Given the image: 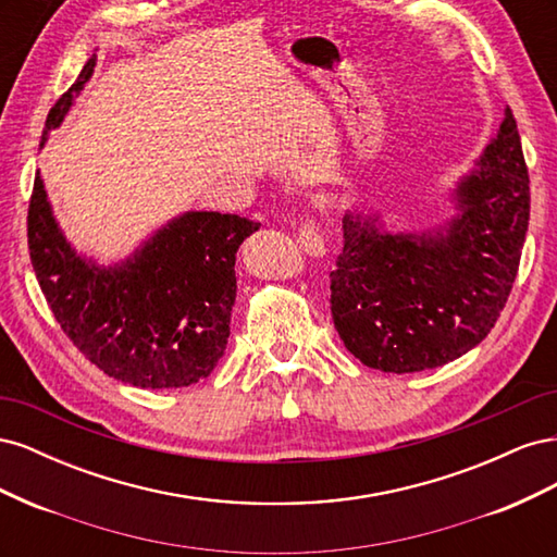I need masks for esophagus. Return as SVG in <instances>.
Listing matches in <instances>:
<instances>
[{
	"label": "esophagus",
	"instance_id": "1",
	"mask_svg": "<svg viewBox=\"0 0 557 557\" xmlns=\"http://www.w3.org/2000/svg\"><path fill=\"white\" fill-rule=\"evenodd\" d=\"M297 244L301 246V250H307L309 256H323L325 252V242H323V237H320V230L311 215H307L305 221L299 223Z\"/></svg>",
	"mask_w": 557,
	"mask_h": 557
}]
</instances>
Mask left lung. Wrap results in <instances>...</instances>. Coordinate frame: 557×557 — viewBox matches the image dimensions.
Segmentation results:
<instances>
[{"mask_svg": "<svg viewBox=\"0 0 557 557\" xmlns=\"http://www.w3.org/2000/svg\"><path fill=\"white\" fill-rule=\"evenodd\" d=\"M446 232L401 237L344 215L330 309L346 348L381 372L442 367L481 344L507 305L530 223V176L511 109Z\"/></svg>", "mask_w": 557, "mask_h": 557, "instance_id": "obj_1", "label": "left lung"}]
</instances>
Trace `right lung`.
Listing matches in <instances>:
<instances>
[{
    "mask_svg": "<svg viewBox=\"0 0 557 557\" xmlns=\"http://www.w3.org/2000/svg\"><path fill=\"white\" fill-rule=\"evenodd\" d=\"M95 62L97 55L50 109L41 146L92 76ZM27 213L29 260L41 293L62 332L95 367L150 391L193 385L213 372L230 339L234 260L260 223L190 211L132 260L102 269L81 260L64 242L39 174Z\"/></svg>",
    "mask_w": 557,
    "mask_h": 557,
    "instance_id": "obj_1",
    "label": "right lung"
}]
</instances>
